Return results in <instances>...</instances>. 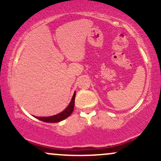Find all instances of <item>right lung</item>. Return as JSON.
Returning a JSON list of instances; mask_svg holds the SVG:
<instances>
[{"mask_svg":"<svg viewBox=\"0 0 161 161\" xmlns=\"http://www.w3.org/2000/svg\"><path fill=\"white\" fill-rule=\"evenodd\" d=\"M75 92L73 96V98H72L71 101H70L69 106H68L64 111L60 113V114L52 116H47V117H38V116H37L36 118H38L40 120L45 122V123H58V122L64 120V119H66V118H67L68 116H70V114H71L73 111L75 105Z\"/></svg>","mask_w":161,"mask_h":161,"instance_id":"obj_1","label":"right lung"}]
</instances>
